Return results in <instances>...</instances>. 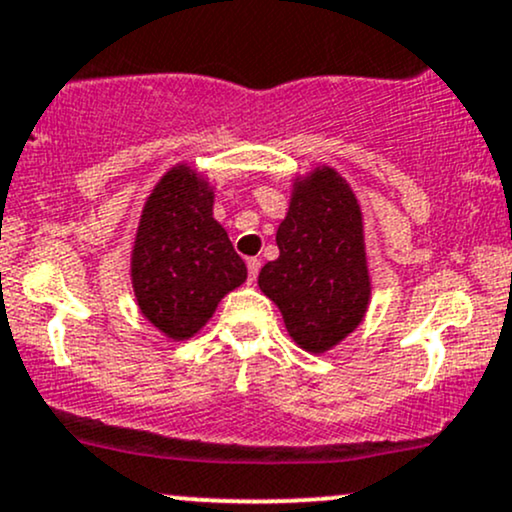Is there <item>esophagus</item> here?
<instances>
[{"label": "esophagus", "instance_id": "obj_1", "mask_svg": "<svg viewBox=\"0 0 512 512\" xmlns=\"http://www.w3.org/2000/svg\"><path fill=\"white\" fill-rule=\"evenodd\" d=\"M260 267H262V262L257 260V257H248V281H250V284H255V281H257Z\"/></svg>", "mask_w": 512, "mask_h": 512}]
</instances>
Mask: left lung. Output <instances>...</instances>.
<instances>
[{
  "label": "left lung",
  "instance_id": "8db88e82",
  "mask_svg": "<svg viewBox=\"0 0 512 512\" xmlns=\"http://www.w3.org/2000/svg\"><path fill=\"white\" fill-rule=\"evenodd\" d=\"M276 245L279 257L257 284L279 305L293 342L325 354L361 325L370 301L361 207L337 170L320 166L293 180Z\"/></svg>",
  "mask_w": 512,
  "mask_h": 512
}]
</instances>
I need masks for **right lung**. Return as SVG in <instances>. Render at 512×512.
I'll use <instances>...</instances> for the list:
<instances>
[{
	"mask_svg": "<svg viewBox=\"0 0 512 512\" xmlns=\"http://www.w3.org/2000/svg\"><path fill=\"white\" fill-rule=\"evenodd\" d=\"M248 267L214 219V190L187 163L170 168L146 199L132 248V289L142 315L168 339L202 330Z\"/></svg>",
	"mask_w": 512,
	"mask_h": 512,
	"instance_id": "right-lung-1",
	"label": "right lung"
}]
</instances>
